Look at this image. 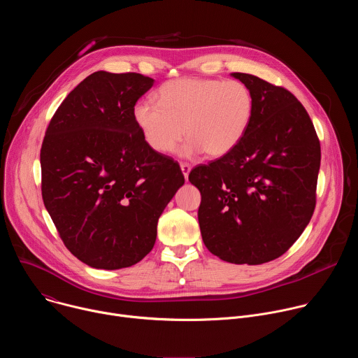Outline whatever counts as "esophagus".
<instances>
[{
    "label": "esophagus",
    "mask_w": 358,
    "mask_h": 358,
    "mask_svg": "<svg viewBox=\"0 0 358 358\" xmlns=\"http://www.w3.org/2000/svg\"><path fill=\"white\" fill-rule=\"evenodd\" d=\"M180 167H181V171H182V174H184V178L188 180V174H189V171H191V166L187 164V163H181Z\"/></svg>",
    "instance_id": "1"
}]
</instances>
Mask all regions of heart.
<instances>
[{
  "label": "heart",
  "mask_w": 358,
  "mask_h": 358,
  "mask_svg": "<svg viewBox=\"0 0 358 358\" xmlns=\"http://www.w3.org/2000/svg\"><path fill=\"white\" fill-rule=\"evenodd\" d=\"M253 112L249 87L239 80L185 78L166 82L157 103L138 100L133 119L145 144L159 155H169L185 136L181 155L203 151L221 157L243 137Z\"/></svg>",
  "instance_id": "obj_1"
}]
</instances>
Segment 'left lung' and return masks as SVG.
<instances>
[{
	"instance_id": "left-lung-1",
	"label": "left lung",
	"mask_w": 358,
	"mask_h": 358,
	"mask_svg": "<svg viewBox=\"0 0 358 358\" xmlns=\"http://www.w3.org/2000/svg\"><path fill=\"white\" fill-rule=\"evenodd\" d=\"M253 97L249 126L228 155L199 164L188 180L201 192L202 241L222 261L271 262L296 242L316 207L320 141L300 101L285 87L232 73Z\"/></svg>"
}]
</instances>
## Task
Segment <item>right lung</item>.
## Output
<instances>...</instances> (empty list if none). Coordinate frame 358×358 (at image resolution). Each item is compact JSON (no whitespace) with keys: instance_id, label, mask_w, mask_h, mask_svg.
<instances>
[{"instance_id":"add662e5","label":"right lung","mask_w":358,"mask_h":358,"mask_svg":"<svg viewBox=\"0 0 358 358\" xmlns=\"http://www.w3.org/2000/svg\"><path fill=\"white\" fill-rule=\"evenodd\" d=\"M152 83L140 73L94 72L66 96L43 137L45 208L71 253L96 269L140 262L184 184L178 163L151 150L133 119Z\"/></svg>"}]
</instances>
